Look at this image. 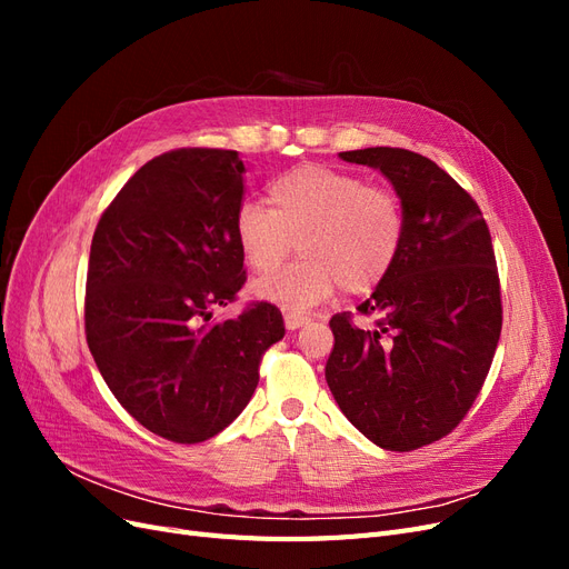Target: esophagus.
<instances>
[{"label":"esophagus","mask_w":569,"mask_h":569,"mask_svg":"<svg viewBox=\"0 0 569 569\" xmlns=\"http://www.w3.org/2000/svg\"><path fill=\"white\" fill-rule=\"evenodd\" d=\"M308 322V318L306 316H301V313H284V327L287 330H299V327H303Z\"/></svg>","instance_id":"esophagus-1"}]
</instances>
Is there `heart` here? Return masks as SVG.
Returning <instances> with one entry per match:
<instances>
[{"label":"heart","mask_w":569,"mask_h":569,"mask_svg":"<svg viewBox=\"0 0 569 569\" xmlns=\"http://www.w3.org/2000/svg\"><path fill=\"white\" fill-rule=\"evenodd\" d=\"M270 209L244 201L234 213V237L256 272H270L301 251L297 263L253 282V295L287 311H306L337 287L368 295L399 258L406 218L387 187L327 166H299L268 184Z\"/></svg>","instance_id":"1"}]
</instances>
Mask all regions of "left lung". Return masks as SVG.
<instances>
[{
  "mask_svg": "<svg viewBox=\"0 0 569 569\" xmlns=\"http://www.w3.org/2000/svg\"><path fill=\"white\" fill-rule=\"evenodd\" d=\"M339 157L393 184L406 232L393 268L358 306L380 318L375 330L349 313L330 320L325 380L358 432L412 451L456 429L489 375L503 325L491 234L475 199L427 157L396 147Z\"/></svg>",
  "mask_w": 569,
  "mask_h": 569,
  "instance_id": "8db88e82",
  "label": "left lung"
}]
</instances>
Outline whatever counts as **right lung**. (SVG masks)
<instances>
[{
    "label": "right lung",
    "mask_w": 569,
    "mask_h": 569,
    "mask_svg": "<svg viewBox=\"0 0 569 569\" xmlns=\"http://www.w3.org/2000/svg\"><path fill=\"white\" fill-rule=\"evenodd\" d=\"M242 197L237 151H166L123 184L92 237L88 347L118 403L168 441L222 432L253 396L263 353L284 337L282 313L266 301L209 322L247 282L234 237Z\"/></svg>",
    "instance_id": "obj_1"
}]
</instances>
